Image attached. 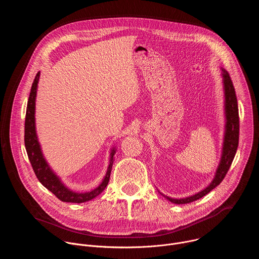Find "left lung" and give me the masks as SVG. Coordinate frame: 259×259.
Segmentation results:
<instances>
[{"label":"left lung","instance_id":"1","mask_svg":"<svg viewBox=\"0 0 259 259\" xmlns=\"http://www.w3.org/2000/svg\"><path fill=\"white\" fill-rule=\"evenodd\" d=\"M223 70V78H224V86H225V96H226V133L224 139V147H223V155H221V160L219 166L216 170L214 179L209 186L201 191L200 193L183 199H172L167 196H164L170 202L174 204H188L194 201L201 199L202 197L209 194L213 189H215L218 184L224 180L226 177L235 155L237 153V149L239 145V131H240V120H239V108H238V101L236 96L235 87L233 85L232 79L230 77V73L225 69Z\"/></svg>","mask_w":259,"mask_h":259}]
</instances>
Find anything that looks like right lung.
<instances>
[{
    "label": "right lung",
    "mask_w": 259,
    "mask_h": 259,
    "mask_svg": "<svg viewBox=\"0 0 259 259\" xmlns=\"http://www.w3.org/2000/svg\"><path fill=\"white\" fill-rule=\"evenodd\" d=\"M40 78V71L36 73V76L32 82L27 106H26V115H25V123H24V144L26 153L33 169V172L39 179V181L43 186L49 190L52 194L56 196L62 202L68 203H84L90 201L101 194L104 189L106 188L110 172H112L113 163H114V155L115 149H113L112 154H110V161L106 171V174L100 183V186L88 193H75L68 190L64 184L60 181V179L53 173L50 169L49 165L47 164L46 160L43 157L41 146L38 141L35 133V126H34V107H35V95H36V87H38V82Z\"/></svg>",
    "instance_id": "1"
}]
</instances>
